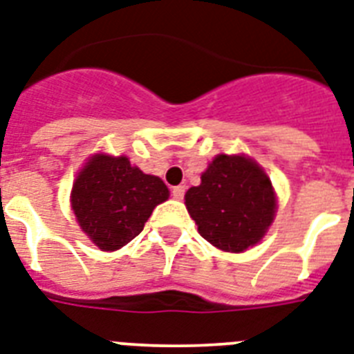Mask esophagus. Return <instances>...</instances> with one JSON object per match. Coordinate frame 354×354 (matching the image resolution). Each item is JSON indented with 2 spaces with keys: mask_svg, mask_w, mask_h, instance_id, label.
I'll use <instances>...</instances> for the list:
<instances>
[{
  "mask_svg": "<svg viewBox=\"0 0 354 354\" xmlns=\"http://www.w3.org/2000/svg\"><path fill=\"white\" fill-rule=\"evenodd\" d=\"M172 198H176V200H183V196H185V187L183 185H176L171 189Z\"/></svg>",
  "mask_w": 354,
  "mask_h": 354,
  "instance_id": "obj_1",
  "label": "esophagus"
}]
</instances>
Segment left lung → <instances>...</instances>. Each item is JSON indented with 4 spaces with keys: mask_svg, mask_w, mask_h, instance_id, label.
Returning a JSON list of instances; mask_svg holds the SVG:
<instances>
[{
    "mask_svg": "<svg viewBox=\"0 0 354 354\" xmlns=\"http://www.w3.org/2000/svg\"><path fill=\"white\" fill-rule=\"evenodd\" d=\"M187 210L203 239L225 252L257 245L272 225L277 198L266 172L243 154H218L185 194Z\"/></svg>",
    "mask_w": 354,
    "mask_h": 354,
    "instance_id": "1",
    "label": "left lung"
}]
</instances>
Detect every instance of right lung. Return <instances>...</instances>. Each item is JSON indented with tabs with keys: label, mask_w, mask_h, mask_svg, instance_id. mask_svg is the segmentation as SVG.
<instances>
[{
	"label": "right lung",
	"mask_w": 354,
	"mask_h": 354,
	"mask_svg": "<svg viewBox=\"0 0 354 354\" xmlns=\"http://www.w3.org/2000/svg\"><path fill=\"white\" fill-rule=\"evenodd\" d=\"M167 198V185L133 167L127 156L95 154L77 174L71 209L82 232L100 250L113 252L135 239Z\"/></svg>",
	"instance_id": "obj_1"
}]
</instances>
